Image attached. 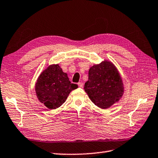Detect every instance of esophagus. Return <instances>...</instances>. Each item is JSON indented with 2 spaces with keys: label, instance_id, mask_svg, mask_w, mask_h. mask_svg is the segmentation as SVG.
<instances>
[{
  "label": "esophagus",
  "instance_id": "esophagus-1",
  "mask_svg": "<svg viewBox=\"0 0 158 158\" xmlns=\"http://www.w3.org/2000/svg\"><path fill=\"white\" fill-rule=\"evenodd\" d=\"M78 86H79L80 88H82L83 86H84V84H83V82H78Z\"/></svg>",
  "mask_w": 158,
  "mask_h": 158
}]
</instances>
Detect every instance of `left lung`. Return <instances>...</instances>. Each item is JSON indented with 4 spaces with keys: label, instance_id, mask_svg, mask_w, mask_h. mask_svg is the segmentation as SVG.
I'll list each match as a JSON object with an SVG mask.
<instances>
[{
    "label": "left lung",
    "instance_id": "left-lung-1",
    "mask_svg": "<svg viewBox=\"0 0 158 158\" xmlns=\"http://www.w3.org/2000/svg\"><path fill=\"white\" fill-rule=\"evenodd\" d=\"M84 88L92 102L102 109H108L118 101L124 92L117 69L106 61L90 68L88 80Z\"/></svg>",
    "mask_w": 158,
    "mask_h": 158
}]
</instances>
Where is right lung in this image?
I'll use <instances>...</instances> for the list:
<instances>
[{
    "label": "right lung",
    "mask_w": 158,
    "mask_h": 158,
    "mask_svg": "<svg viewBox=\"0 0 158 158\" xmlns=\"http://www.w3.org/2000/svg\"><path fill=\"white\" fill-rule=\"evenodd\" d=\"M78 85L71 83L58 64L51 65L41 73L35 84L39 101L49 109L58 108Z\"/></svg>",
    "instance_id": "add662e5"
}]
</instances>
